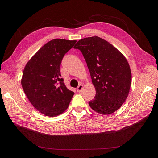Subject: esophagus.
Instances as JSON below:
<instances>
[{
    "label": "esophagus",
    "mask_w": 158,
    "mask_h": 158,
    "mask_svg": "<svg viewBox=\"0 0 158 158\" xmlns=\"http://www.w3.org/2000/svg\"><path fill=\"white\" fill-rule=\"evenodd\" d=\"M82 88H83V85L82 84H80L78 86V88H77V92H80L81 90L82 89Z\"/></svg>",
    "instance_id": "34e87169"
}]
</instances>
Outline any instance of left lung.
I'll return each mask as SVG.
<instances>
[{
	"instance_id": "8db88e82",
	"label": "left lung",
	"mask_w": 158,
	"mask_h": 158,
	"mask_svg": "<svg viewBox=\"0 0 158 158\" xmlns=\"http://www.w3.org/2000/svg\"><path fill=\"white\" fill-rule=\"evenodd\" d=\"M74 49L84 57L95 88L90 107L102 114H110L125 102L131 85L132 74L127 59L113 45L98 36L79 40Z\"/></svg>"
}]
</instances>
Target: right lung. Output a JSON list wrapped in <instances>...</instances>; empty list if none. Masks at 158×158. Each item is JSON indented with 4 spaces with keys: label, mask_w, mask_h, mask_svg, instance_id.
<instances>
[{
    "label": "right lung",
    "mask_w": 158,
    "mask_h": 158,
    "mask_svg": "<svg viewBox=\"0 0 158 158\" xmlns=\"http://www.w3.org/2000/svg\"><path fill=\"white\" fill-rule=\"evenodd\" d=\"M76 42L63 39L47 42L23 70L21 84L24 93L32 106L45 116L56 117L63 113L74 94L60 78V64Z\"/></svg>",
    "instance_id": "obj_1"
}]
</instances>
